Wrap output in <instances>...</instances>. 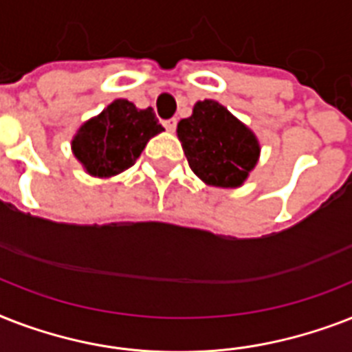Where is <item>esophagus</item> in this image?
<instances>
[{"label": "esophagus", "instance_id": "1", "mask_svg": "<svg viewBox=\"0 0 352 352\" xmlns=\"http://www.w3.org/2000/svg\"><path fill=\"white\" fill-rule=\"evenodd\" d=\"M162 126H164L168 131H175L177 118H170V120H164V122H162Z\"/></svg>", "mask_w": 352, "mask_h": 352}]
</instances>
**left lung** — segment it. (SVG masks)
I'll use <instances>...</instances> for the list:
<instances>
[{
	"label": "left lung",
	"mask_w": 352,
	"mask_h": 352,
	"mask_svg": "<svg viewBox=\"0 0 352 352\" xmlns=\"http://www.w3.org/2000/svg\"><path fill=\"white\" fill-rule=\"evenodd\" d=\"M177 135L193 173L212 186H241L259 157L254 133L214 100L197 102Z\"/></svg>",
	"instance_id": "8db88e82"
}]
</instances>
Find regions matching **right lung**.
<instances>
[{
  "instance_id": "obj_1",
  "label": "right lung",
  "mask_w": 352,
  "mask_h": 352,
  "mask_svg": "<svg viewBox=\"0 0 352 352\" xmlns=\"http://www.w3.org/2000/svg\"><path fill=\"white\" fill-rule=\"evenodd\" d=\"M164 131L151 107L137 109L115 100L98 117L80 127L73 140L74 157L95 177H111L135 164L151 137Z\"/></svg>"
}]
</instances>
